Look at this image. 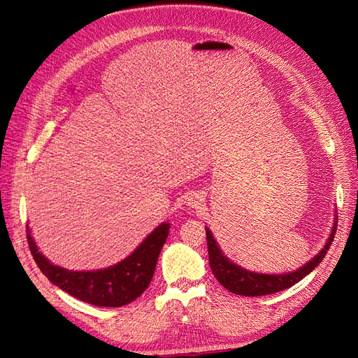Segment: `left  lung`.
<instances>
[{
    "mask_svg": "<svg viewBox=\"0 0 358 358\" xmlns=\"http://www.w3.org/2000/svg\"><path fill=\"white\" fill-rule=\"evenodd\" d=\"M336 233V224L333 227V231L330 234V239L321 249V252L313 257L309 263L292 273L287 275H266V273H252L248 270L233 264L229 258L224 257L221 249L216 245V241L209 229H206V239H208V251H209V264L215 278L220 280V284L234 294L248 296V297H257V296H267L273 294V292L284 291L296 285L299 280H301L306 275H309L313 268H315L322 258L326 257L327 251L331 246Z\"/></svg>",
    "mask_w": 358,
    "mask_h": 358,
    "instance_id": "1",
    "label": "left lung"
}]
</instances>
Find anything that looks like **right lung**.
I'll return each mask as SVG.
<instances>
[{"mask_svg": "<svg viewBox=\"0 0 358 358\" xmlns=\"http://www.w3.org/2000/svg\"><path fill=\"white\" fill-rule=\"evenodd\" d=\"M169 229V222L158 225L124 262L95 272H73L53 266L40 254L29 229H27V239L32 258L52 284L90 305L119 308L142 296L150 284Z\"/></svg>", "mask_w": 358, "mask_h": 358, "instance_id": "obj_1", "label": "right lung"}]
</instances>
